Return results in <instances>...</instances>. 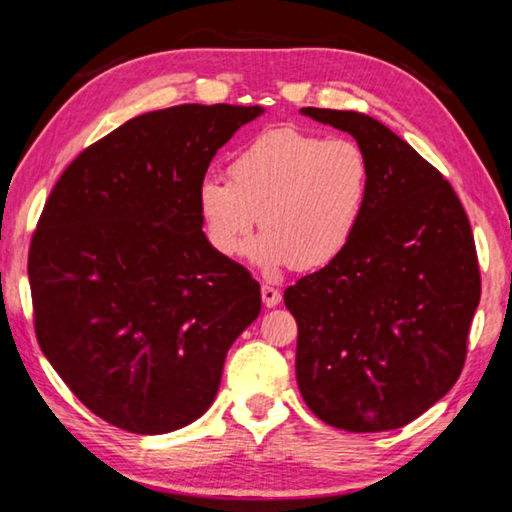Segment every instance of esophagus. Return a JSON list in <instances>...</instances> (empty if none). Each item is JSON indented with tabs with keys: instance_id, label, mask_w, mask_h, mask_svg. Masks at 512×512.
I'll list each match as a JSON object with an SVG mask.
<instances>
[{
	"instance_id": "esophagus-1",
	"label": "esophagus",
	"mask_w": 512,
	"mask_h": 512,
	"mask_svg": "<svg viewBox=\"0 0 512 512\" xmlns=\"http://www.w3.org/2000/svg\"><path fill=\"white\" fill-rule=\"evenodd\" d=\"M262 300L266 307H275V305H280L282 293H280V289L273 287V284L266 282V284H262Z\"/></svg>"
}]
</instances>
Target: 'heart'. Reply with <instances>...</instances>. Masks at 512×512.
<instances>
[{
  "mask_svg": "<svg viewBox=\"0 0 512 512\" xmlns=\"http://www.w3.org/2000/svg\"><path fill=\"white\" fill-rule=\"evenodd\" d=\"M230 180L205 178L196 192L207 241L235 257L264 230L250 257L266 271L332 264L359 230L370 196V160L348 137L273 128L232 158Z\"/></svg>",
  "mask_w": 512,
  "mask_h": 512,
  "instance_id": "b5f03b06",
  "label": "heart"
}]
</instances>
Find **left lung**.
<instances>
[{
  "mask_svg": "<svg viewBox=\"0 0 512 512\" xmlns=\"http://www.w3.org/2000/svg\"><path fill=\"white\" fill-rule=\"evenodd\" d=\"M350 133L370 196L350 246L284 291L302 400L329 427L400 429L461 377L481 298L474 235L452 185L363 112L302 108Z\"/></svg>",
  "mask_w": 512,
  "mask_h": 512,
  "instance_id": "8db88e82",
  "label": "left lung"
}]
</instances>
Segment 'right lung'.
Listing matches in <instances>:
<instances>
[{
    "label": "right lung",
    "instance_id": "right-lung-1",
    "mask_svg": "<svg viewBox=\"0 0 512 512\" xmlns=\"http://www.w3.org/2000/svg\"><path fill=\"white\" fill-rule=\"evenodd\" d=\"M262 112H146L51 189L29 248L36 336L69 391L119 429L155 436L201 418L230 345L259 316V284L210 246L196 192L216 151Z\"/></svg>",
    "mask_w": 512,
    "mask_h": 512
}]
</instances>
